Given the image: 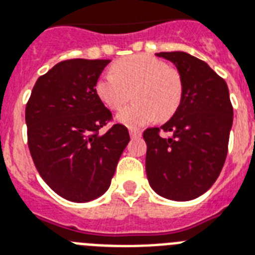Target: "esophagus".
I'll use <instances>...</instances> for the list:
<instances>
[{
    "mask_svg": "<svg viewBox=\"0 0 255 255\" xmlns=\"http://www.w3.org/2000/svg\"><path fill=\"white\" fill-rule=\"evenodd\" d=\"M129 134H131L132 138H138L141 137V134H142V132L138 131V129H129Z\"/></svg>",
    "mask_w": 255,
    "mask_h": 255,
    "instance_id": "34e87169",
    "label": "esophagus"
}]
</instances>
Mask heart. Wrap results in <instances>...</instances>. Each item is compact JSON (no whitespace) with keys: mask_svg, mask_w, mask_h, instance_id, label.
<instances>
[{"mask_svg":"<svg viewBox=\"0 0 255 255\" xmlns=\"http://www.w3.org/2000/svg\"><path fill=\"white\" fill-rule=\"evenodd\" d=\"M96 93L110 110H119L133 93L134 104L117 115L119 123L138 128L175 114L183 96L180 75L163 61L138 54L115 62L96 83Z\"/></svg>","mask_w":255,"mask_h":255,"instance_id":"1","label":"heart"}]
</instances>
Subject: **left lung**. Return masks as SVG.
<instances>
[{"instance_id": "obj_1", "label": "left lung", "mask_w": 255, "mask_h": 255, "mask_svg": "<svg viewBox=\"0 0 255 255\" xmlns=\"http://www.w3.org/2000/svg\"><path fill=\"white\" fill-rule=\"evenodd\" d=\"M155 55L177 68L183 96L170 121L144 132L147 180L167 200H194L210 189L223 168L233 122L230 92L206 62L185 51ZM160 129L170 137L159 136Z\"/></svg>"}]
</instances>
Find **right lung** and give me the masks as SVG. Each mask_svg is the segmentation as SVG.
Listing matches in <instances>:
<instances>
[{"label":"right lung","instance_id":"add662e5","mask_svg":"<svg viewBox=\"0 0 255 255\" xmlns=\"http://www.w3.org/2000/svg\"><path fill=\"white\" fill-rule=\"evenodd\" d=\"M109 59H68L37 79L25 106L32 159L44 181L72 202H89L109 189L129 142L123 124L98 134L111 113L96 83Z\"/></svg>","mask_w":255,"mask_h":255}]
</instances>
